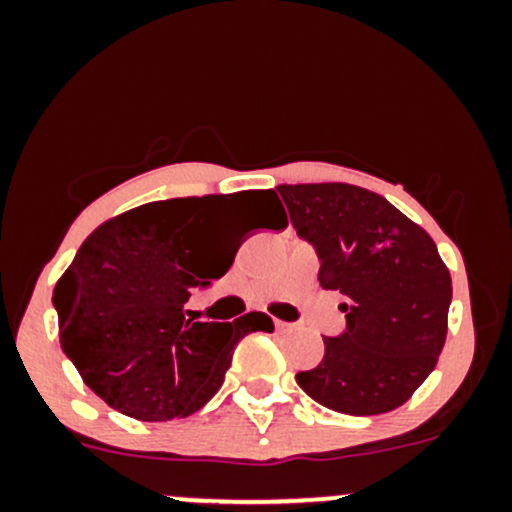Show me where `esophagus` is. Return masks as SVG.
Listing matches in <instances>:
<instances>
[{
    "label": "esophagus",
    "mask_w": 512,
    "mask_h": 512,
    "mask_svg": "<svg viewBox=\"0 0 512 512\" xmlns=\"http://www.w3.org/2000/svg\"><path fill=\"white\" fill-rule=\"evenodd\" d=\"M274 327H276V332H286V330H291L289 322H281V320H274Z\"/></svg>",
    "instance_id": "1"
}]
</instances>
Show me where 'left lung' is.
<instances>
[{
    "instance_id": "1",
    "label": "left lung",
    "mask_w": 512,
    "mask_h": 512,
    "mask_svg": "<svg viewBox=\"0 0 512 512\" xmlns=\"http://www.w3.org/2000/svg\"><path fill=\"white\" fill-rule=\"evenodd\" d=\"M298 236L320 257V286L346 298V332L296 375L322 407L351 416L402 407L436 368L452 279L436 243L385 197L349 182L279 185Z\"/></svg>"
}]
</instances>
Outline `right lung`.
Returning <instances> with one entry per match:
<instances>
[{
	"instance_id": "obj_1",
	"label": "right lung",
	"mask_w": 512,
	"mask_h": 512,
	"mask_svg": "<svg viewBox=\"0 0 512 512\" xmlns=\"http://www.w3.org/2000/svg\"><path fill=\"white\" fill-rule=\"evenodd\" d=\"M262 207L286 226L274 190L149 202L108 219L84 240L55 286L60 344L108 407L139 421L185 419L219 392L245 334L274 332L272 317L195 322L185 303L233 264L209 255L221 223Z\"/></svg>"
}]
</instances>
